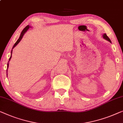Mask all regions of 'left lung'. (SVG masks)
I'll use <instances>...</instances> for the list:
<instances>
[{
	"label": "left lung",
	"mask_w": 123,
	"mask_h": 123,
	"mask_svg": "<svg viewBox=\"0 0 123 123\" xmlns=\"http://www.w3.org/2000/svg\"><path fill=\"white\" fill-rule=\"evenodd\" d=\"M103 38H104V39H105L106 40H108V41H109V42H110V43H111V40H110L109 38L107 36V35H106V34H104L103 35Z\"/></svg>",
	"instance_id": "8db88e82"
}]
</instances>
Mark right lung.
I'll list each match as a JSON object with an SVG mask.
<instances>
[{"label":"right lung","instance_id":"right-lung-1","mask_svg":"<svg viewBox=\"0 0 123 123\" xmlns=\"http://www.w3.org/2000/svg\"><path fill=\"white\" fill-rule=\"evenodd\" d=\"M29 25H27L26 26L25 28H24V29L23 30V31H22V33H21V34H20V37H19V39H18V40L17 41V42H16V43L15 44H14V46H13V48H12V49H13L14 47H15L16 45H17L19 43V42H20V41L21 40V39H22V38H23V35H24V34L25 33H26V31H28V29H29ZM12 51H13V50H12V51H11V55H10V58H9V60H10V59H11V58H12ZM9 62H8V64H7V69H6V73H7V71H8V67H9ZM6 75H7V74H6Z\"/></svg>","mask_w":123,"mask_h":123}]
</instances>
